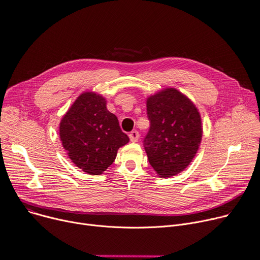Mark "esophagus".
Returning <instances> with one entry per match:
<instances>
[{
    "label": "esophagus",
    "instance_id": "obj_1",
    "mask_svg": "<svg viewBox=\"0 0 260 260\" xmlns=\"http://www.w3.org/2000/svg\"><path fill=\"white\" fill-rule=\"evenodd\" d=\"M128 136H129V139H131L132 142H138V140H139V137H140L139 133H138L137 131L131 132Z\"/></svg>",
    "mask_w": 260,
    "mask_h": 260
}]
</instances>
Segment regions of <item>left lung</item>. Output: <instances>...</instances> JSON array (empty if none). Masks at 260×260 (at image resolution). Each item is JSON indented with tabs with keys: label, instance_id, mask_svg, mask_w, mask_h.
Wrapping results in <instances>:
<instances>
[{
	"label": "left lung",
	"instance_id": "1",
	"mask_svg": "<svg viewBox=\"0 0 260 260\" xmlns=\"http://www.w3.org/2000/svg\"><path fill=\"white\" fill-rule=\"evenodd\" d=\"M146 107L150 127L144 148L149 164L160 178L177 176L200 147L201 115L192 101L174 88L148 97Z\"/></svg>",
	"mask_w": 260,
	"mask_h": 260
}]
</instances>
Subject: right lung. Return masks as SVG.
<instances>
[{
    "label": "right lung",
    "mask_w": 260,
    "mask_h": 260,
    "mask_svg": "<svg viewBox=\"0 0 260 260\" xmlns=\"http://www.w3.org/2000/svg\"><path fill=\"white\" fill-rule=\"evenodd\" d=\"M59 137L69 158L89 175H100L116 159L118 149L129 139L117 117L107 109L101 95L82 93L59 124Z\"/></svg>",
    "instance_id": "1"
}]
</instances>
